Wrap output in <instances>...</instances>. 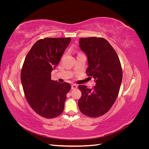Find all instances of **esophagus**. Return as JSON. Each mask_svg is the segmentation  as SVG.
Here are the masks:
<instances>
[{
  "mask_svg": "<svg viewBox=\"0 0 149 149\" xmlns=\"http://www.w3.org/2000/svg\"><path fill=\"white\" fill-rule=\"evenodd\" d=\"M78 88V86L75 84H72L71 85V89H75Z\"/></svg>",
  "mask_w": 149,
  "mask_h": 149,
  "instance_id": "34e87169",
  "label": "esophagus"
}]
</instances>
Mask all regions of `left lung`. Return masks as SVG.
Segmentation results:
<instances>
[{"label": "left lung", "instance_id": "obj_1", "mask_svg": "<svg viewBox=\"0 0 149 149\" xmlns=\"http://www.w3.org/2000/svg\"><path fill=\"white\" fill-rule=\"evenodd\" d=\"M80 49L88 58L86 73L95 80L93 89L79 85L81 97L78 101L80 111L91 118L102 116L114 104L123 79L118 55L107 40L102 38H80Z\"/></svg>", "mask_w": 149, "mask_h": 149}]
</instances>
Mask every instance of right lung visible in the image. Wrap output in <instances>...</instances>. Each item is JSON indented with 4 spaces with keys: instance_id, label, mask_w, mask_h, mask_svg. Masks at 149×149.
Instances as JSON below:
<instances>
[{
    "instance_id": "obj_1",
    "label": "right lung",
    "mask_w": 149,
    "mask_h": 149,
    "mask_svg": "<svg viewBox=\"0 0 149 149\" xmlns=\"http://www.w3.org/2000/svg\"><path fill=\"white\" fill-rule=\"evenodd\" d=\"M71 38H45L35 42L26 55L20 78L26 101L38 115L45 118L60 116L64 110L68 83L51 79Z\"/></svg>"
}]
</instances>
